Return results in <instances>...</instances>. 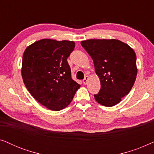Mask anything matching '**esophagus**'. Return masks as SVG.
<instances>
[{
    "mask_svg": "<svg viewBox=\"0 0 154 154\" xmlns=\"http://www.w3.org/2000/svg\"><path fill=\"white\" fill-rule=\"evenodd\" d=\"M88 79H89V77H88V75H86V76H85V78H84V79L83 80V83L85 84H85H87Z\"/></svg>",
    "mask_w": 154,
    "mask_h": 154,
    "instance_id": "esophagus-1",
    "label": "esophagus"
}]
</instances>
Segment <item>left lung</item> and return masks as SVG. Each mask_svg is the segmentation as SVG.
<instances>
[{
	"label": "left lung",
	"instance_id": "left-lung-1",
	"mask_svg": "<svg viewBox=\"0 0 154 154\" xmlns=\"http://www.w3.org/2000/svg\"><path fill=\"white\" fill-rule=\"evenodd\" d=\"M81 45L93 60L101 89L94 99L105 106H113L129 93L136 80L135 52L126 43L116 39H90Z\"/></svg>",
	"mask_w": 154,
	"mask_h": 154
}]
</instances>
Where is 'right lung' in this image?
<instances>
[{
	"instance_id": "obj_1",
	"label": "right lung",
	"mask_w": 154,
	"mask_h": 154,
	"mask_svg": "<svg viewBox=\"0 0 154 154\" xmlns=\"http://www.w3.org/2000/svg\"><path fill=\"white\" fill-rule=\"evenodd\" d=\"M74 48L73 41L42 39L27 47L23 54L24 85L40 104L50 110L66 107L81 86L71 78L67 62Z\"/></svg>"
}]
</instances>
